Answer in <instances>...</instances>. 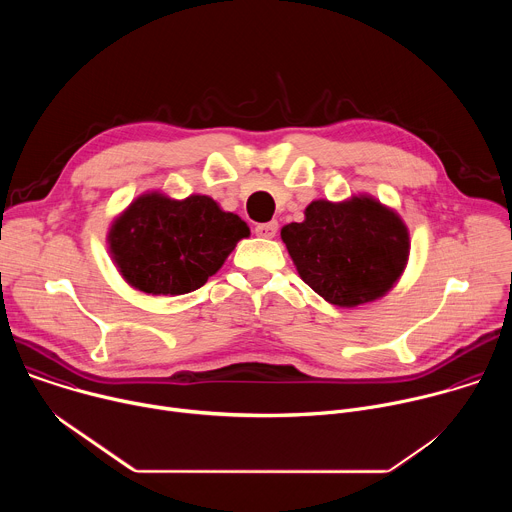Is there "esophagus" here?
<instances>
[{
  "label": "esophagus",
  "instance_id": "obj_1",
  "mask_svg": "<svg viewBox=\"0 0 512 512\" xmlns=\"http://www.w3.org/2000/svg\"><path fill=\"white\" fill-rule=\"evenodd\" d=\"M277 229H279V225H277L275 221H271V223H259V225H255V235H257V237H263V239H273L275 233H277Z\"/></svg>",
  "mask_w": 512,
  "mask_h": 512
}]
</instances>
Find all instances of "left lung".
I'll use <instances>...</instances> for the list:
<instances>
[{
    "label": "left lung",
    "instance_id": "obj_1",
    "mask_svg": "<svg viewBox=\"0 0 512 512\" xmlns=\"http://www.w3.org/2000/svg\"><path fill=\"white\" fill-rule=\"evenodd\" d=\"M300 277L334 306L373 302L399 279L409 235L401 218L371 198L316 200L304 223L281 229Z\"/></svg>",
    "mask_w": 512,
    "mask_h": 512
}]
</instances>
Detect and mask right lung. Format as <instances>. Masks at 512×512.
I'll return each mask as SVG.
<instances>
[{
	"label": "right lung",
	"instance_id": "1",
	"mask_svg": "<svg viewBox=\"0 0 512 512\" xmlns=\"http://www.w3.org/2000/svg\"><path fill=\"white\" fill-rule=\"evenodd\" d=\"M249 227L208 196L137 198L111 229V253L123 277L152 296H182L214 275Z\"/></svg>",
	"mask_w": 512,
	"mask_h": 512
}]
</instances>
